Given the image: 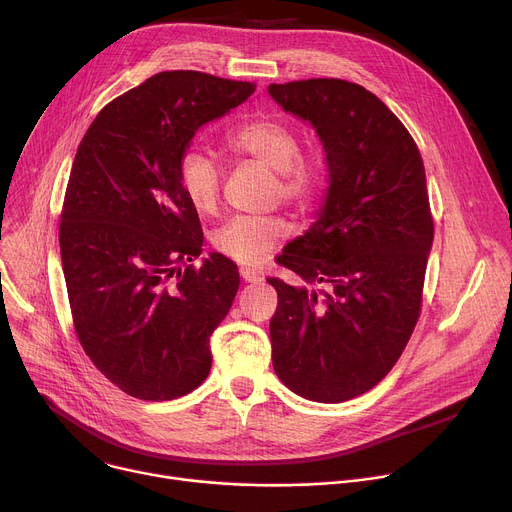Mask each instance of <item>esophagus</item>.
Listing matches in <instances>:
<instances>
[{
    "instance_id": "obj_1",
    "label": "esophagus",
    "mask_w": 512,
    "mask_h": 512,
    "mask_svg": "<svg viewBox=\"0 0 512 512\" xmlns=\"http://www.w3.org/2000/svg\"><path fill=\"white\" fill-rule=\"evenodd\" d=\"M240 276H242L246 282H252V285H256V282L262 280V276H260L254 268H240Z\"/></svg>"
}]
</instances>
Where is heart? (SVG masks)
Listing matches in <instances>:
<instances>
[{"mask_svg": "<svg viewBox=\"0 0 512 512\" xmlns=\"http://www.w3.org/2000/svg\"><path fill=\"white\" fill-rule=\"evenodd\" d=\"M236 154L248 156L278 173V195L297 207H307L319 193V168L301 158L299 134L282 120L258 118L227 138ZM179 183L187 201L199 213H213L221 193V170L203 150H189L179 162ZM289 236V223L282 217L238 215L215 234L219 254L244 266L262 264L278 244Z\"/></svg>", "mask_w": 512, "mask_h": 512, "instance_id": "heart-1", "label": "heart"}]
</instances>
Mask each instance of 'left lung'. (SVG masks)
Returning <instances> with one entry per match:
<instances>
[{
	"label": "left lung",
	"mask_w": 512,
	"mask_h": 512,
	"mask_svg": "<svg viewBox=\"0 0 512 512\" xmlns=\"http://www.w3.org/2000/svg\"><path fill=\"white\" fill-rule=\"evenodd\" d=\"M268 93L313 126L329 173L317 221L276 258L305 285L268 278L278 293L272 366L303 399L344 403L392 370L417 325L433 244L425 166L401 120L362 85L307 79Z\"/></svg>",
	"instance_id": "8db88e82"
}]
</instances>
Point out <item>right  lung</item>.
<instances>
[{
  "label": "right lung",
  "instance_id": "right-lung-1",
  "mask_svg": "<svg viewBox=\"0 0 512 512\" xmlns=\"http://www.w3.org/2000/svg\"><path fill=\"white\" fill-rule=\"evenodd\" d=\"M254 89L164 71L107 103L77 148L59 227L73 323L95 368L136 399H179L211 370L209 337L240 272L217 252L187 264L203 232L179 162L201 126Z\"/></svg>",
  "mask_w": 512,
  "mask_h": 512
}]
</instances>
